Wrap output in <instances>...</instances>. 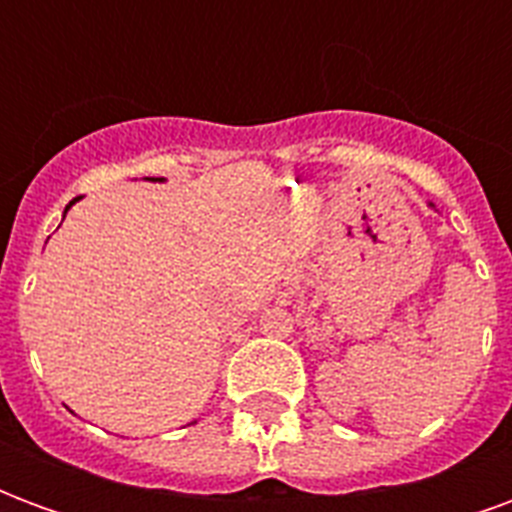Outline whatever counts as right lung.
I'll list each match as a JSON object with an SVG mask.
<instances>
[{
    "label": "right lung",
    "mask_w": 512,
    "mask_h": 512,
    "mask_svg": "<svg viewBox=\"0 0 512 512\" xmlns=\"http://www.w3.org/2000/svg\"><path fill=\"white\" fill-rule=\"evenodd\" d=\"M73 202H76V200H73ZM73 202H71V205H73ZM71 205H68V208H71ZM68 208H65V211H68Z\"/></svg>",
    "instance_id": "obj_1"
}]
</instances>
